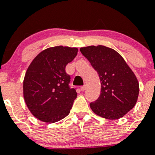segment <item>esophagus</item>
I'll list each match as a JSON object with an SVG mask.
<instances>
[{"label": "esophagus", "mask_w": 155, "mask_h": 155, "mask_svg": "<svg viewBox=\"0 0 155 155\" xmlns=\"http://www.w3.org/2000/svg\"><path fill=\"white\" fill-rule=\"evenodd\" d=\"M86 88H87L86 85H84L83 86H82V87H81V90H82V91H85V90L86 89Z\"/></svg>", "instance_id": "1"}]
</instances>
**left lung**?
Returning a JSON list of instances; mask_svg holds the SVG:
<instances>
[{"label": "left lung", "mask_w": 155, "mask_h": 155, "mask_svg": "<svg viewBox=\"0 0 155 155\" xmlns=\"http://www.w3.org/2000/svg\"><path fill=\"white\" fill-rule=\"evenodd\" d=\"M97 72L101 81V94L90 104L91 110L101 117L117 120L123 117L137 102L139 81L125 60L115 50L103 45L80 48Z\"/></svg>", "instance_id": "left-lung-1"}]
</instances>
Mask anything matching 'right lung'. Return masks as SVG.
Listing matches in <instances>:
<instances>
[{
    "label": "right lung",
    "mask_w": 155,
    "mask_h": 155,
    "mask_svg": "<svg viewBox=\"0 0 155 155\" xmlns=\"http://www.w3.org/2000/svg\"><path fill=\"white\" fill-rule=\"evenodd\" d=\"M77 52V48H48L28 66L23 80V97L28 109L38 120L53 124L70 114L77 93L69 87L70 77L65 68Z\"/></svg>",
    "instance_id": "add662e5"
}]
</instances>
